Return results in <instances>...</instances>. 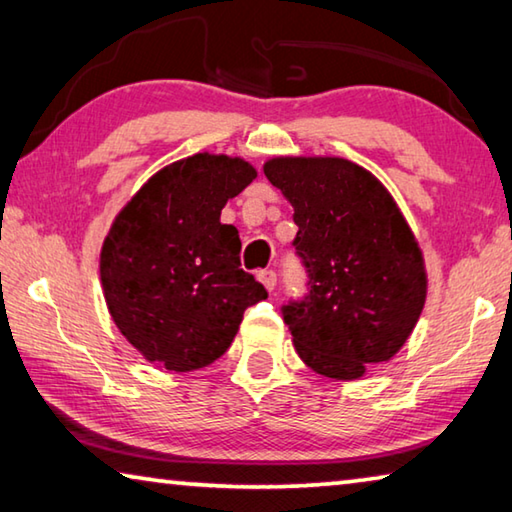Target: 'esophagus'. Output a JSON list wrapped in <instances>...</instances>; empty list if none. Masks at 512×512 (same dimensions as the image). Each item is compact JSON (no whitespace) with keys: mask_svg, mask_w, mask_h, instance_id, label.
<instances>
[{"mask_svg":"<svg viewBox=\"0 0 512 512\" xmlns=\"http://www.w3.org/2000/svg\"><path fill=\"white\" fill-rule=\"evenodd\" d=\"M257 280L264 284L266 291H273L275 284H277V275H275V271H259Z\"/></svg>","mask_w":512,"mask_h":512,"instance_id":"1","label":"esophagus"}]
</instances>
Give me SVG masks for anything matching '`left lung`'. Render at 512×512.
Segmentation results:
<instances>
[{
  "mask_svg": "<svg viewBox=\"0 0 512 512\" xmlns=\"http://www.w3.org/2000/svg\"><path fill=\"white\" fill-rule=\"evenodd\" d=\"M271 185L293 207L309 296L284 307L298 357L352 381L391 361L427 300L422 248L377 176L334 155H277Z\"/></svg>",
  "mask_w": 512,
  "mask_h": 512,
  "instance_id": "1",
  "label": "left lung"
}]
</instances>
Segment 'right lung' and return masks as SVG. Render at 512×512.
Instances as JSON below:
<instances>
[{"label":"right lung","instance_id":"right-lung-1","mask_svg":"<svg viewBox=\"0 0 512 512\" xmlns=\"http://www.w3.org/2000/svg\"><path fill=\"white\" fill-rule=\"evenodd\" d=\"M257 178L244 158L194 153L162 167L117 212L99 255L103 298L124 339L162 370L192 372L230 348L246 307L268 298L239 268L221 223Z\"/></svg>","mask_w":512,"mask_h":512}]
</instances>
